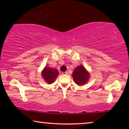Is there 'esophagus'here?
<instances>
[{
    "label": "esophagus",
    "instance_id": "obj_1",
    "mask_svg": "<svg viewBox=\"0 0 129 129\" xmlns=\"http://www.w3.org/2000/svg\"><path fill=\"white\" fill-rule=\"evenodd\" d=\"M62 75H67L68 72H62Z\"/></svg>",
    "mask_w": 129,
    "mask_h": 129
}]
</instances>
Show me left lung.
<instances>
[{
	"mask_svg": "<svg viewBox=\"0 0 129 129\" xmlns=\"http://www.w3.org/2000/svg\"><path fill=\"white\" fill-rule=\"evenodd\" d=\"M73 80L76 84L82 86L86 84L90 78V75L85 68L80 65L76 68L72 74Z\"/></svg>",
	"mask_w": 129,
	"mask_h": 129,
	"instance_id": "obj_1",
	"label": "left lung"
}]
</instances>
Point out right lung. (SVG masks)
<instances>
[{
    "label": "right lung",
    "mask_w": 129,
    "mask_h": 129,
    "mask_svg": "<svg viewBox=\"0 0 129 129\" xmlns=\"http://www.w3.org/2000/svg\"><path fill=\"white\" fill-rule=\"evenodd\" d=\"M41 76L47 84H52L58 76V72L56 68L45 66L41 71Z\"/></svg>",
    "instance_id": "add662e5"
}]
</instances>
